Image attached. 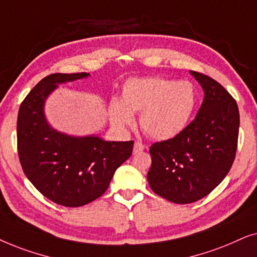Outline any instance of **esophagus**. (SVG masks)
Segmentation results:
<instances>
[{"label": "esophagus", "mask_w": 257, "mask_h": 257, "mask_svg": "<svg viewBox=\"0 0 257 257\" xmlns=\"http://www.w3.org/2000/svg\"><path fill=\"white\" fill-rule=\"evenodd\" d=\"M146 148V146L143 145L142 142H140V141H136L135 143H134V154H138V153H140V152H142L143 149Z\"/></svg>", "instance_id": "34e87169"}]
</instances>
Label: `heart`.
I'll use <instances>...</instances> for the list:
<instances>
[{
	"instance_id": "heart-1",
	"label": "heart",
	"mask_w": 257,
	"mask_h": 257,
	"mask_svg": "<svg viewBox=\"0 0 257 257\" xmlns=\"http://www.w3.org/2000/svg\"><path fill=\"white\" fill-rule=\"evenodd\" d=\"M195 105L196 93L190 82L147 77L126 82L122 101L112 100L109 111L118 126L133 125V111H142V131L154 140H169L188 125Z\"/></svg>"
}]
</instances>
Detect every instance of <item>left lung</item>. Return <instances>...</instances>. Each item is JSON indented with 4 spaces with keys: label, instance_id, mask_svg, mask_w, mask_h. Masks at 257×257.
Wrapping results in <instances>:
<instances>
[{
    "label": "left lung",
    "instance_id": "8db88e82",
    "mask_svg": "<svg viewBox=\"0 0 257 257\" xmlns=\"http://www.w3.org/2000/svg\"><path fill=\"white\" fill-rule=\"evenodd\" d=\"M191 74L204 90L196 117L179 135L149 149L150 188L179 204L196 202L222 182L235 160L240 126L235 98L214 78Z\"/></svg>",
    "mask_w": 257,
    "mask_h": 257
}]
</instances>
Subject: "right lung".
I'll list each match as a JSON object with an SVG mask.
<instances>
[{"mask_svg": "<svg viewBox=\"0 0 257 257\" xmlns=\"http://www.w3.org/2000/svg\"><path fill=\"white\" fill-rule=\"evenodd\" d=\"M88 75L57 73L42 78L22 101L17 116V152L23 172L41 194L64 207H81L102 196L134 147V141L71 138L48 125L46 97L59 83Z\"/></svg>", "mask_w": 257, "mask_h": 257, "instance_id": "right-lung-1", "label": "right lung"}]
</instances>
